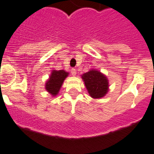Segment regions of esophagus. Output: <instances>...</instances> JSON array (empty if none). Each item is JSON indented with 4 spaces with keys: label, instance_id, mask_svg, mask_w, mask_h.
Masks as SVG:
<instances>
[{
    "label": "esophagus",
    "instance_id": "obj_1",
    "mask_svg": "<svg viewBox=\"0 0 154 154\" xmlns=\"http://www.w3.org/2000/svg\"><path fill=\"white\" fill-rule=\"evenodd\" d=\"M71 74H72L73 76H75L76 74H77V71H76V70L74 69V68H72V69H71Z\"/></svg>",
    "mask_w": 154,
    "mask_h": 154
}]
</instances>
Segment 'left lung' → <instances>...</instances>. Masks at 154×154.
<instances>
[{
	"label": "left lung",
	"mask_w": 154,
	"mask_h": 154,
	"mask_svg": "<svg viewBox=\"0 0 154 154\" xmlns=\"http://www.w3.org/2000/svg\"><path fill=\"white\" fill-rule=\"evenodd\" d=\"M81 77L88 92L92 98H102L108 92V80L107 77L100 71L92 69L83 74Z\"/></svg>",
	"instance_id": "8db88e82"
}]
</instances>
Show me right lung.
<instances>
[{
    "mask_svg": "<svg viewBox=\"0 0 154 154\" xmlns=\"http://www.w3.org/2000/svg\"><path fill=\"white\" fill-rule=\"evenodd\" d=\"M68 74H69L64 70H53L45 85V89L47 92H50L53 96H56L59 93L64 80Z\"/></svg>",
    "mask_w": 154,
    "mask_h": 154,
    "instance_id": "right-lung-1",
    "label": "right lung"
}]
</instances>
